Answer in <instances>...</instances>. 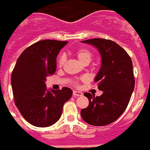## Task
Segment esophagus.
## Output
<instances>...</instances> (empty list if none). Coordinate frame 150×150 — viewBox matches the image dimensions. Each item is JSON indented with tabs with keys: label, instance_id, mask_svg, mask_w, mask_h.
<instances>
[{
	"label": "esophagus",
	"instance_id": "obj_1",
	"mask_svg": "<svg viewBox=\"0 0 150 150\" xmlns=\"http://www.w3.org/2000/svg\"><path fill=\"white\" fill-rule=\"evenodd\" d=\"M83 95V93L80 91H73V96H82Z\"/></svg>",
	"mask_w": 150,
	"mask_h": 150
}]
</instances>
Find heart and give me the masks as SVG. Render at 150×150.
<instances>
[{
  "mask_svg": "<svg viewBox=\"0 0 150 150\" xmlns=\"http://www.w3.org/2000/svg\"><path fill=\"white\" fill-rule=\"evenodd\" d=\"M75 55L77 56V58H78L82 63H83V64H88L90 61L91 60V52H90L89 50L86 49V48H80V49L77 50V51L75 52ZM65 61H66V56H65V55H64V54H62V55L59 57V66H63L64 64V63H65Z\"/></svg>",
  "mask_w": 150,
  "mask_h": 150,
  "instance_id": "b5f03b06",
  "label": "heart"
}]
</instances>
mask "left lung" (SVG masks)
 Returning <instances> with one entry per match:
<instances>
[{"label": "left lung", "mask_w": 150, "mask_h": 150, "mask_svg": "<svg viewBox=\"0 0 150 150\" xmlns=\"http://www.w3.org/2000/svg\"><path fill=\"white\" fill-rule=\"evenodd\" d=\"M82 42L95 46L100 53L102 64L95 81L103 95L95 97L84 93L89 105L81 110V116L90 125L106 126L122 115L130 100L135 85L133 63L126 51L110 40L95 38Z\"/></svg>", "instance_id": "1"}]
</instances>
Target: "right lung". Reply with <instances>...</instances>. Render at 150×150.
<instances>
[{"instance_id":"right-lung-1","label":"right lung","mask_w":150,"mask_h":150,"mask_svg":"<svg viewBox=\"0 0 150 150\" xmlns=\"http://www.w3.org/2000/svg\"><path fill=\"white\" fill-rule=\"evenodd\" d=\"M67 41L44 40L27 47L19 56L12 73L14 102L25 120L47 127L60 118L64 104L71 98L68 87L48 91L46 78L56 70V57Z\"/></svg>"}]
</instances>
